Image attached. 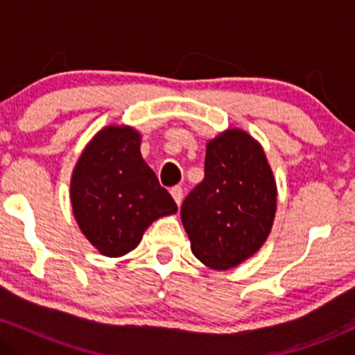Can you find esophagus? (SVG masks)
Instances as JSON below:
<instances>
[{"instance_id": "1", "label": "esophagus", "mask_w": 355, "mask_h": 355, "mask_svg": "<svg viewBox=\"0 0 355 355\" xmlns=\"http://www.w3.org/2000/svg\"><path fill=\"white\" fill-rule=\"evenodd\" d=\"M170 193H172L173 200L177 202V205H180L182 198H183V190H182V187H172V190H170Z\"/></svg>"}]
</instances>
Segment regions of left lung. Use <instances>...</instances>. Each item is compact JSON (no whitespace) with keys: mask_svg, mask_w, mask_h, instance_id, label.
<instances>
[{"mask_svg":"<svg viewBox=\"0 0 355 355\" xmlns=\"http://www.w3.org/2000/svg\"><path fill=\"white\" fill-rule=\"evenodd\" d=\"M275 207V180L262 146L242 130H227L207 144L205 177L187 195L180 215L193 255L225 270L262 247Z\"/></svg>","mask_w":355,"mask_h":355,"instance_id":"8db88e82","label":"left lung"}]
</instances>
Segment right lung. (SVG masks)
<instances>
[{
    "instance_id": "right-lung-1",
    "label": "right lung",
    "mask_w": 355,
    "mask_h": 355,
    "mask_svg": "<svg viewBox=\"0 0 355 355\" xmlns=\"http://www.w3.org/2000/svg\"><path fill=\"white\" fill-rule=\"evenodd\" d=\"M71 205L85 237L107 257L128 254L153 220L177 211L130 126H107L83 150L71 177Z\"/></svg>"
}]
</instances>
